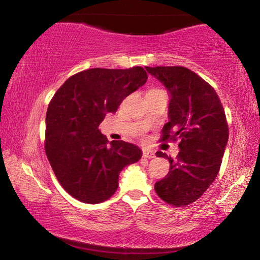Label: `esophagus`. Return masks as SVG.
I'll use <instances>...</instances> for the list:
<instances>
[{"instance_id":"1","label":"esophagus","mask_w":260,"mask_h":260,"mask_svg":"<svg viewBox=\"0 0 260 260\" xmlns=\"http://www.w3.org/2000/svg\"><path fill=\"white\" fill-rule=\"evenodd\" d=\"M142 156L144 158H152L153 157V152L151 150H149V149H144L143 152H142Z\"/></svg>"}]
</instances>
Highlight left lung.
Masks as SVG:
<instances>
[{
    "mask_svg": "<svg viewBox=\"0 0 260 260\" xmlns=\"http://www.w3.org/2000/svg\"><path fill=\"white\" fill-rule=\"evenodd\" d=\"M170 91V121L161 129L160 141H180L170 172L155 183L157 195L173 206L193 203L214 181L228 141L225 110L213 87L183 67L146 68Z\"/></svg>",
    "mask_w": 260,
    "mask_h": 260,
    "instance_id": "obj_1",
    "label": "left lung"
}]
</instances>
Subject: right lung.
<instances>
[{"label":"right lung","mask_w":260,"mask_h":260,"mask_svg":"<svg viewBox=\"0 0 260 260\" xmlns=\"http://www.w3.org/2000/svg\"><path fill=\"white\" fill-rule=\"evenodd\" d=\"M141 67L89 69L70 77L48 105L45 150L60 186L88 204L109 200L125 166L142 151L125 141L100 133L105 113L117 111L129 94L147 82Z\"/></svg>","instance_id":"right-lung-1"}]
</instances>
